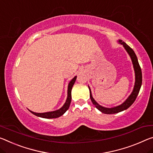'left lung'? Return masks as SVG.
Wrapping results in <instances>:
<instances>
[{
    "label": "left lung",
    "instance_id": "8db88e82",
    "mask_svg": "<svg viewBox=\"0 0 153 153\" xmlns=\"http://www.w3.org/2000/svg\"><path fill=\"white\" fill-rule=\"evenodd\" d=\"M119 42L120 44H122L123 45V46H124L125 50H127L128 54H129L130 56L131 59L133 67H134V70H135V86H134V88H133L132 93L131 94V95L128 97V99L125 101L124 103L121 104L120 105L117 106V107L111 108H104V107H102V106H101L100 105H99V104L94 101L93 96H92L91 89L89 88L90 97H91V101L93 102V105L95 106V107L97 108L99 111H101V112L104 114H111L118 113L120 112V111H122L125 110H127V108H129L133 103V102H134L135 99H136L138 93H139L140 88H141V86H142V70H141V68H140L139 62H138V60L137 59V56L135 54L134 51H133L132 50V48H131L127 44V43L123 42L122 40H119Z\"/></svg>",
    "mask_w": 153,
    "mask_h": 153
}]
</instances>
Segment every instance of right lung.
<instances>
[{"label": "right lung", "mask_w": 153, "mask_h": 153, "mask_svg": "<svg viewBox=\"0 0 153 153\" xmlns=\"http://www.w3.org/2000/svg\"><path fill=\"white\" fill-rule=\"evenodd\" d=\"M76 77H77L76 76L74 77V78L71 79V81L69 83V86H68V95H67V101L64 104V105L62 106L61 108L58 110L49 111V112H45V113H36V112H33L32 111H30V112L36 116H39V117H42V118H55L60 117V116H62L69 108L70 103H71V89L75 83V82L76 80Z\"/></svg>", "instance_id": "obj_1"}]
</instances>
